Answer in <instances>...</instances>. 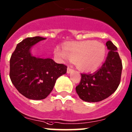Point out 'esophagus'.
Segmentation results:
<instances>
[{"mask_svg":"<svg viewBox=\"0 0 132 132\" xmlns=\"http://www.w3.org/2000/svg\"><path fill=\"white\" fill-rule=\"evenodd\" d=\"M72 71H73V69L71 68L70 67H68V68H67V73H71V72H72Z\"/></svg>","mask_w":132,"mask_h":132,"instance_id":"34e87169","label":"esophagus"}]
</instances>
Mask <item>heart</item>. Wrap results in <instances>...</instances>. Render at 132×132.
I'll return each mask as SVG.
<instances>
[{"label": "heart", "mask_w": 132, "mask_h": 132, "mask_svg": "<svg viewBox=\"0 0 132 132\" xmlns=\"http://www.w3.org/2000/svg\"><path fill=\"white\" fill-rule=\"evenodd\" d=\"M105 47L98 41H84L70 43L64 47H56L55 55L62 61L74 60L76 66L84 72L98 68L105 57Z\"/></svg>", "instance_id": "heart-1"}]
</instances>
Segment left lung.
I'll list each match as a JSON object with an SVG mask.
<instances>
[{"instance_id": "8db88e82", "label": "left lung", "mask_w": 132, "mask_h": 132, "mask_svg": "<svg viewBox=\"0 0 132 132\" xmlns=\"http://www.w3.org/2000/svg\"><path fill=\"white\" fill-rule=\"evenodd\" d=\"M109 50L100 69L92 73H81L80 83L76 87L79 98L90 103L101 101L114 93L120 82L122 64L117 47L110 41L106 43Z\"/></svg>"}]
</instances>
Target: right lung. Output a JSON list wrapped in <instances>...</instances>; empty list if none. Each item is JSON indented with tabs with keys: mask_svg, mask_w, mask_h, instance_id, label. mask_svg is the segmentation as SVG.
<instances>
[{
	"mask_svg": "<svg viewBox=\"0 0 132 132\" xmlns=\"http://www.w3.org/2000/svg\"><path fill=\"white\" fill-rule=\"evenodd\" d=\"M45 39L39 36L26 38L18 44L10 60L12 83L21 94L33 100L45 98L58 78L67 71V66L56 63L53 59L32 56L31 47Z\"/></svg>",
	"mask_w": 132,
	"mask_h": 132,
	"instance_id": "obj_1",
	"label": "right lung"
}]
</instances>
